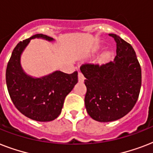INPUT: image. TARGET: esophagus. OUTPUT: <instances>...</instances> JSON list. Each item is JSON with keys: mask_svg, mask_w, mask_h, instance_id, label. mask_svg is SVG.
<instances>
[{"mask_svg": "<svg viewBox=\"0 0 153 153\" xmlns=\"http://www.w3.org/2000/svg\"><path fill=\"white\" fill-rule=\"evenodd\" d=\"M78 77H79V81L80 82H82L84 81V79H85V78H84V76H83V74H82L81 72H79Z\"/></svg>", "mask_w": 153, "mask_h": 153, "instance_id": "34e87169", "label": "esophagus"}]
</instances>
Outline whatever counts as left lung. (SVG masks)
<instances>
[{
  "label": "left lung",
  "instance_id": "left-lung-1",
  "mask_svg": "<svg viewBox=\"0 0 153 153\" xmlns=\"http://www.w3.org/2000/svg\"><path fill=\"white\" fill-rule=\"evenodd\" d=\"M117 43V55L102 65L80 67L86 94L85 106L91 117L109 122L123 117L137 101L141 86V68L130 44L117 35L109 34Z\"/></svg>",
  "mask_w": 153,
  "mask_h": 153
}]
</instances>
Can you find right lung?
Returning a JSON list of instances; mask_svg holds the SVG:
<instances>
[{"instance_id":"obj_1","label":"right lung","mask_w":153,"mask_h":153,"mask_svg":"<svg viewBox=\"0 0 153 153\" xmlns=\"http://www.w3.org/2000/svg\"><path fill=\"white\" fill-rule=\"evenodd\" d=\"M35 38L54 40L46 35L36 34L20 41L7 65L6 84L13 104L21 114L34 121H51L61 114L66 96L78 82V72L66 74L56 71L41 78L27 75L21 67L20 56Z\"/></svg>"}]
</instances>
